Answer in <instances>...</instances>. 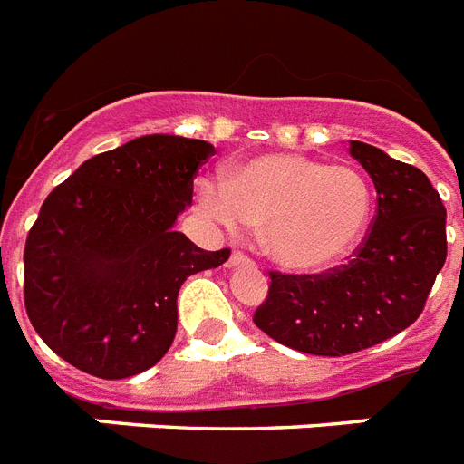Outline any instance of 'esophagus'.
Returning <instances> with one entry per match:
<instances>
[{"mask_svg": "<svg viewBox=\"0 0 464 464\" xmlns=\"http://www.w3.org/2000/svg\"><path fill=\"white\" fill-rule=\"evenodd\" d=\"M228 265H231V267H243V265H250V257L236 250V253H231V260H228Z\"/></svg>", "mask_w": 464, "mask_h": 464, "instance_id": "1", "label": "esophagus"}]
</instances>
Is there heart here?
<instances>
[{
  "instance_id": "1",
  "label": "heart",
  "mask_w": 464,
  "mask_h": 464,
  "mask_svg": "<svg viewBox=\"0 0 464 464\" xmlns=\"http://www.w3.org/2000/svg\"><path fill=\"white\" fill-rule=\"evenodd\" d=\"M197 209L228 231L260 228L262 250L289 272H317L352 253L373 214V189L353 166L304 154H260L199 178Z\"/></svg>"
}]
</instances>
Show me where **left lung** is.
<instances>
[{"instance_id":"8db88e82","label":"left lung","mask_w":464,"mask_h":464,"mask_svg":"<svg viewBox=\"0 0 464 464\" xmlns=\"http://www.w3.org/2000/svg\"><path fill=\"white\" fill-rule=\"evenodd\" d=\"M378 192L371 231L346 265L323 275L269 272L255 324L279 344L344 356L407 330L424 310L448 255L446 207L419 168L349 141Z\"/></svg>"}]
</instances>
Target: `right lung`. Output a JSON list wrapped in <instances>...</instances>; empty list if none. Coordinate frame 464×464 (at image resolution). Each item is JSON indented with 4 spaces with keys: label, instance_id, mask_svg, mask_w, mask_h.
Here are the masks:
<instances>
[{
    "label": "right lung",
    "instance_id": "add662e5",
    "mask_svg": "<svg viewBox=\"0 0 464 464\" xmlns=\"http://www.w3.org/2000/svg\"><path fill=\"white\" fill-rule=\"evenodd\" d=\"M211 154L209 141L147 134L83 160L47 195L25 238L24 301L67 363L120 381L170 349L182 282L231 255L175 231Z\"/></svg>",
    "mask_w": 464,
    "mask_h": 464
}]
</instances>
